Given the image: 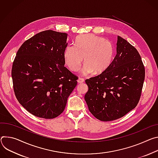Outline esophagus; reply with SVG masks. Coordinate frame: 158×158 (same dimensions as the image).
<instances>
[{
  "label": "esophagus",
  "instance_id": "1",
  "mask_svg": "<svg viewBox=\"0 0 158 158\" xmlns=\"http://www.w3.org/2000/svg\"><path fill=\"white\" fill-rule=\"evenodd\" d=\"M84 79L83 78H79L78 79V80H77V81H78V83H83L84 82Z\"/></svg>",
  "mask_w": 158,
  "mask_h": 158
}]
</instances>
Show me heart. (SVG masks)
<instances>
[{
	"instance_id": "b5f03b06",
	"label": "heart",
	"mask_w": 158,
	"mask_h": 158,
	"mask_svg": "<svg viewBox=\"0 0 158 158\" xmlns=\"http://www.w3.org/2000/svg\"><path fill=\"white\" fill-rule=\"evenodd\" d=\"M114 48L112 44L103 38L92 34L79 36L76 45H68L64 53L66 64L72 72H77L83 62L85 64L81 73L86 75L94 72L100 74L108 68L112 63Z\"/></svg>"
}]
</instances>
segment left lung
<instances>
[{
	"label": "left lung",
	"instance_id": "obj_1",
	"mask_svg": "<svg viewBox=\"0 0 158 158\" xmlns=\"http://www.w3.org/2000/svg\"><path fill=\"white\" fill-rule=\"evenodd\" d=\"M145 68L137 50L117 36V54L106 71L86 79L85 100L90 112L101 121L121 118L134 109L141 97Z\"/></svg>",
	"mask_w": 158,
	"mask_h": 158
}]
</instances>
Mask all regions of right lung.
<instances>
[{
	"label": "right lung",
	"mask_w": 158,
	"mask_h": 158,
	"mask_svg": "<svg viewBox=\"0 0 158 158\" xmlns=\"http://www.w3.org/2000/svg\"><path fill=\"white\" fill-rule=\"evenodd\" d=\"M68 34L40 32L17 51L12 68L15 97L31 114L54 118L64 110L78 77L64 67Z\"/></svg>",
	"instance_id": "right-lung-1"
}]
</instances>
